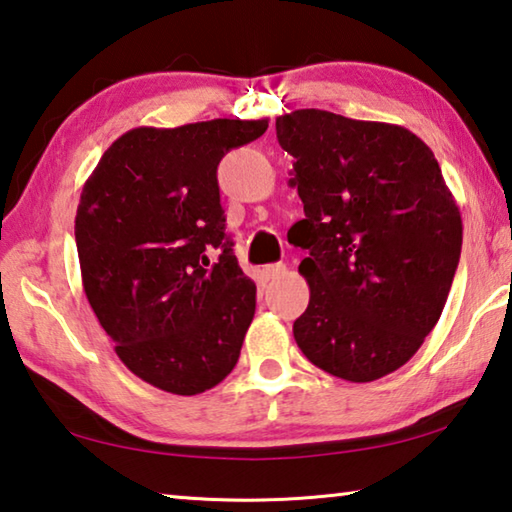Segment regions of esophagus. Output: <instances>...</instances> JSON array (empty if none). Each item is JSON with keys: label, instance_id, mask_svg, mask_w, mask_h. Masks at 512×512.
I'll return each mask as SVG.
<instances>
[{"label": "esophagus", "instance_id": "34e87169", "mask_svg": "<svg viewBox=\"0 0 512 512\" xmlns=\"http://www.w3.org/2000/svg\"><path fill=\"white\" fill-rule=\"evenodd\" d=\"M284 271H287V266H284L282 262L277 264H268L262 268V273L266 275V280H275V277H280Z\"/></svg>", "mask_w": 512, "mask_h": 512}]
</instances>
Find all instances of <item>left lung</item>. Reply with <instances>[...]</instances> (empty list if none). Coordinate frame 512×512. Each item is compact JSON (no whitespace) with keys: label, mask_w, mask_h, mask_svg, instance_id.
Wrapping results in <instances>:
<instances>
[{"label":"left lung","mask_w":512,"mask_h":512,"mask_svg":"<svg viewBox=\"0 0 512 512\" xmlns=\"http://www.w3.org/2000/svg\"><path fill=\"white\" fill-rule=\"evenodd\" d=\"M305 219L289 230L307 250L298 271L309 305L293 336L329 375L375 381L424 343L452 289L463 223L438 160L395 124L327 110L275 119Z\"/></svg>","instance_id":"1"}]
</instances>
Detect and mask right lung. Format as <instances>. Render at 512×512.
<instances>
[{
	"label": "right lung",
	"instance_id": "1",
	"mask_svg": "<svg viewBox=\"0 0 512 512\" xmlns=\"http://www.w3.org/2000/svg\"><path fill=\"white\" fill-rule=\"evenodd\" d=\"M268 119L133 128L110 144L76 210L83 289L124 366L198 395L237 366L257 287L225 232L216 167Z\"/></svg>",
	"mask_w": 512,
	"mask_h": 512
}]
</instances>
